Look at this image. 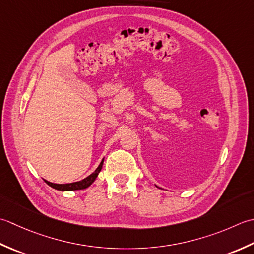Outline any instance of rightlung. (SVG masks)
<instances>
[{
    "mask_svg": "<svg viewBox=\"0 0 254 254\" xmlns=\"http://www.w3.org/2000/svg\"><path fill=\"white\" fill-rule=\"evenodd\" d=\"M103 162H104V159L102 160V162L98 165L97 169L93 172L92 174H90L89 177L79 181V182H73V183H66V184H56V183H51L48 182V181L45 180V182L47 183L51 188L55 189V190H84L86 188H89V186L94 182L95 179L97 178L98 173L101 172V170L103 168Z\"/></svg>",
    "mask_w": 254,
    "mask_h": 254,
    "instance_id": "add662e5",
    "label": "right lung"
}]
</instances>
